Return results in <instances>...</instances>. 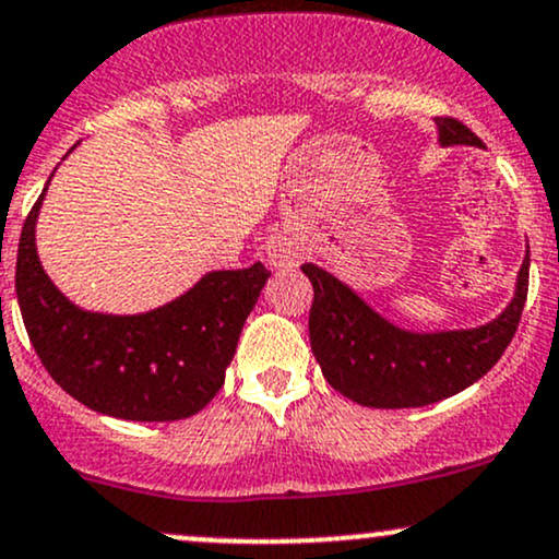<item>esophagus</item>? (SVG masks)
I'll return each mask as SVG.
<instances>
[{
  "label": "esophagus",
  "instance_id": "1",
  "mask_svg": "<svg viewBox=\"0 0 559 559\" xmlns=\"http://www.w3.org/2000/svg\"><path fill=\"white\" fill-rule=\"evenodd\" d=\"M267 262L275 270H294L299 267V247L292 238L278 236L267 243Z\"/></svg>",
  "mask_w": 559,
  "mask_h": 559
}]
</instances>
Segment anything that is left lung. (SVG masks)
Masks as SVG:
<instances>
[{
	"instance_id": "left-lung-1",
	"label": "left lung",
	"mask_w": 559,
	"mask_h": 559,
	"mask_svg": "<svg viewBox=\"0 0 559 559\" xmlns=\"http://www.w3.org/2000/svg\"><path fill=\"white\" fill-rule=\"evenodd\" d=\"M438 143L475 145L477 138L462 121L443 116ZM531 251L520 265L512 302L477 329L406 331L379 316L369 302L323 267L305 262L312 292L310 347L323 377L336 392L369 408H419L467 390L504 355L528 297Z\"/></svg>"
}]
</instances>
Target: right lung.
I'll return each instance as SVG.
<instances>
[{
	"instance_id": "right-lung-1",
	"label": "right lung",
	"mask_w": 559,
	"mask_h": 559,
	"mask_svg": "<svg viewBox=\"0 0 559 559\" xmlns=\"http://www.w3.org/2000/svg\"><path fill=\"white\" fill-rule=\"evenodd\" d=\"M47 186L23 223L15 267L17 305L41 366L97 414L127 421L199 414L223 388L243 323L270 278L265 265L212 270L193 289L138 316L82 310L52 284L36 254Z\"/></svg>"
}]
</instances>
